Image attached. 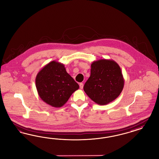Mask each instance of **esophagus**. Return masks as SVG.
I'll list each match as a JSON object with an SVG mask.
<instances>
[{
    "label": "esophagus",
    "instance_id": "34e87169",
    "mask_svg": "<svg viewBox=\"0 0 159 159\" xmlns=\"http://www.w3.org/2000/svg\"><path fill=\"white\" fill-rule=\"evenodd\" d=\"M79 86H80V89H82L83 88V83H80L79 84Z\"/></svg>",
    "mask_w": 159,
    "mask_h": 159
}]
</instances>
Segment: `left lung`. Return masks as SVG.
Returning <instances> with one entry per match:
<instances>
[{
    "label": "left lung",
    "mask_w": 159,
    "mask_h": 159,
    "mask_svg": "<svg viewBox=\"0 0 159 159\" xmlns=\"http://www.w3.org/2000/svg\"><path fill=\"white\" fill-rule=\"evenodd\" d=\"M90 76L83 87L87 95L99 105H106L120 96L124 79L119 65L111 59H101L91 64Z\"/></svg>",
    "instance_id": "1"
}]
</instances>
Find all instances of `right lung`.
Listing matches in <instances>:
<instances>
[{"label":"right lung","instance_id":"add662e5","mask_svg":"<svg viewBox=\"0 0 159 159\" xmlns=\"http://www.w3.org/2000/svg\"><path fill=\"white\" fill-rule=\"evenodd\" d=\"M35 86L39 96L48 105L62 107L79 86L67 73L63 63L53 61L37 75Z\"/></svg>","mask_w":159,"mask_h":159}]
</instances>
